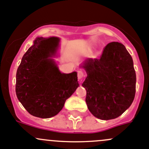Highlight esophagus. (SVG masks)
Returning <instances> with one entry per match:
<instances>
[{"label": "esophagus", "instance_id": "obj_1", "mask_svg": "<svg viewBox=\"0 0 149 149\" xmlns=\"http://www.w3.org/2000/svg\"><path fill=\"white\" fill-rule=\"evenodd\" d=\"M84 77V72L81 70H78L77 71V77L79 79H81Z\"/></svg>", "mask_w": 149, "mask_h": 149}]
</instances>
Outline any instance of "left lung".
Instances as JSON below:
<instances>
[{
  "instance_id": "obj_1",
  "label": "left lung",
  "mask_w": 149,
  "mask_h": 149,
  "mask_svg": "<svg viewBox=\"0 0 149 149\" xmlns=\"http://www.w3.org/2000/svg\"><path fill=\"white\" fill-rule=\"evenodd\" d=\"M83 68L87 77V106L94 117L103 120L115 119L130 107L135 95L136 74L132 58L125 45L107 44L100 58H88Z\"/></svg>"
}]
</instances>
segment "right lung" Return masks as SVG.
Listing matches in <instances>:
<instances>
[{"label":"right lung","mask_w":149,"mask_h":149,"mask_svg":"<svg viewBox=\"0 0 149 149\" xmlns=\"http://www.w3.org/2000/svg\"><path fill=\"white\" fill-rule=\"evenodd\" d=\"M59 39L38 38L22 58L16 76V94L32 116L56 115L79 86L77 72L61 73L53 59Z\"/></svg>","instance_id":"add662e5"}]
</instances>
